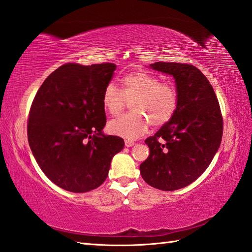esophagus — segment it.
Listing matches in <instances>:
<instances>
[{"label":"esophagus","mask_w":252,"mask_h":252,"mask_svg":"<svg viewBox=\"0 0 252 252\" xmlns=\"http://www.w3.org/2000/svg\"><path fill=\"white\" fill-rule=\"evenodd\" d=\"M125 145L127 148H130V147H132V145H135V142L131 140H125Z\"/></svg>","instance_id":"obj_1"}]
</instances>
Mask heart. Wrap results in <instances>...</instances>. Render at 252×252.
<instances>
[{"label": "heart", "instance_id": "b5f03b06", "mask_svg": "<svg viewBox=\"0 0 252 252\" xmlns=\"http://www.w3.org/2000/svg\"><path fill=\"white\" fill-rule=\"evenodd\" d=\"M130 103L131 113L109 122L108 129L125 139H136L153 126L166 124L178 107V92L173 84L160 82L158 76L136 71L122 79V91L108 84L102 94V103L110 114L115 115Z\"/></svg>", "mask_w": 252, "mask_h": 252}]
</instances>
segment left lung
<instances>
[{"label": "left lung", "instance_id": "left-lung-1", "mask_svg": "<svg viewBox=\"0 0 252 252\" xmlns=\"http://www.w3.org/2000/svg\"><path fill=\"white\" fill-rule=\"evenodd\" d=\"M150 68L175 77L178 107L169 122L145 140L150 154L140 173L151 187L175 191L209 166L222 140L223 119L214 88L196 66L154 63Z\"/></svg>", "mask_w": 252, "mask_h": 252}]
</instances>
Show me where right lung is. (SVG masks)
Instances as JSON below:
<instances>
[{"label": "right lung", "mask_w": 252, "mask_h": 252, "mask_svg": "<svg viewBox=\"0 0 252 252\" xmlns=\"http://www.w3.org/2000/svg\"><path fill=\"white\" fill-rule=\"evenodd\" d=\"M116 65L65 63L38 89L28 120V141L36 163L56 186L73 193L97 189L108 177L124 140L102 132V94Z\"/></svg>", "instance_id": "add662e5"}]
</instances>
